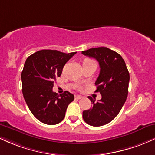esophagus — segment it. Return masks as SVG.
I'll return each instance as SVG.
<instances>
[{"label": "esophagus", "mask_w": 155, "mask_h": 155, "mask_svg": "<svg viewBox=\"0 0 155 155\" xmlns=\"http://www.w3.org/2000/svg\"><path fill=\"white\" fill-rule=\"evenodd\" d=\"M75 97L76 99H77V100H81V99H82L83 98V96H81V95H75Z\"/></svg>", "instance_id": "obj_1"}]
</instances>
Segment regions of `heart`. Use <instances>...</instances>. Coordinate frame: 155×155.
<instances>
[{"instance_id": "obj_1", "label": "heart", "mask_w": 155, "mask_h": 155, "mask_svg": "<svg viewBox=\"0 0 155 155\" xmlns=\"http://www.w3.org/2000/svg\"><path fill=\"white\" fill-rule=\"evenodd\" d=\"M91 61V60H90V59H86L84 61Z\"/></svg>"}]
</instances>
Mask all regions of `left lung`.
<instances>
[{"label": "left lung", "mask_w": 155, "mask_h": 155, "mask_svg": "<svg viewBox=\"0 0 155 155\" xmlns=\"http://www.w3.org/2000/svg\"><path fill=\"white\" fill-rule=\"evenodd\" d=\"M82 54L99 62L100 72L95 82V91L102 95L97 102L88 97L93 107L83 111V118L91 126H102L115 119L122 108L128 94L130 74L122 57L109 48H91L82 51Z\"/></svg>", "instance_id": "obj_1"}]
</instances>
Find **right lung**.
Instances as JSON below:
<instances>
[{
	"label": "right lung",
	"mask_w": 155,
	"mask_h": 155,
	"mask_svg": "<svg viewBox=\"0 0 155 155\" xmlns=\"http://www.w3.org/2000/svg\"><path fill=\"white\" fill-rule=\"evenodd\" d=\"M75 53L42 50L26 59L21 74L22 94L33 115L44 124L61 122L69 104L74 100L70 92L58 95L53 91V87L64 66Z\"/></svg>",
	"instance_id": "obj_1"
}]
</instances>
